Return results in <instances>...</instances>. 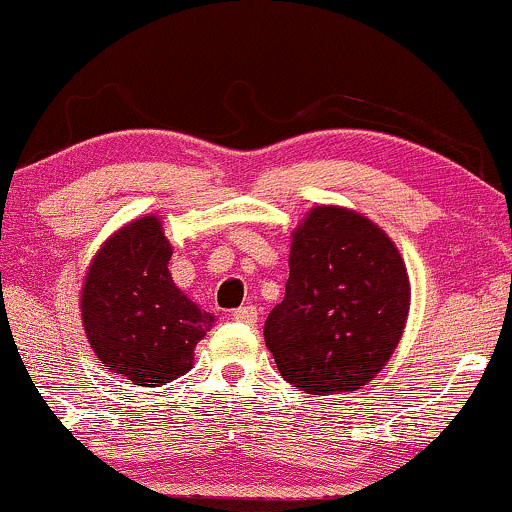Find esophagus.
<instances>
[{
  "mask_svg": "<svg viewBox=\"0 0 512 512\" xmlns=\"http://www.w3.org/2000/svg\"><path fill=\"white\" fill-rule=\"evenodd\" d=\"M233 320L245 322V325H255V322H257V308H255V305H240V308L233 310Z\"/></svg>",
  "mask_w": 512,
  "mask_h": 512,
  "instance_id": "34e87169",
  "label": "esophagus"
}]
</instances>
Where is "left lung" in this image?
<instances>
[{
	"instance_id": "8db88e82",
	"label": "left lung",
	"mask_w": 512,
	"mask_h": 512,
	"mask_svg": "<svg viewBox=\"0 0 512 512\" xmlns=\"http://www.w3.org/2000/svg\"><path fill=\"white\" fill-rule=\"evenodd\" d=\"M409 276L383 228L344 207H315L293 231L286 296L264 322L276 368L308 395L354 392L395 354Z\"/></svg>"
}]
</instances>
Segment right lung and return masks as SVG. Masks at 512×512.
Returning a JSON list of instances; mask_svg holds the SVG:
<instances>
[{"instance_id":"obj_1","label":"right lung","mask_w":512,"mask_h":512,"mask_svg":"<svg viewBox=\"0 0 512 512\" xmlns=\"http://www.w3.org/2000/svg\"><path fill=\"white\" fill-rule=\"evenodd\" d=\"M170 248L156 216L127 223L96 252L81 289V320L93 354L134 385L161 387L192 368L214 315L175 286Z\"/></svg>"}]
</instances>
